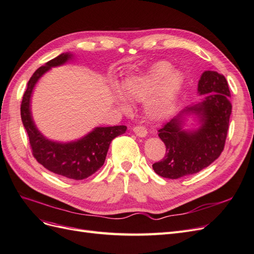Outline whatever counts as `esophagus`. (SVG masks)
Returning a JSON list of instances; mask_svg holds the SVG:
<instances>
[{
    "instance_id": "1",
    "label": "esophagus",
    "mask_w": 254,
    "mask_h": 254,
    "mask_svg": "<svg viewBox=\"0 0 254 254\" xmlns=\"http://www.w3.org/2000/svg\"><path fill=\"white\" fill-rule=\"evenodd\" d=\"M133 132L137 135V136H141V137H144L147 135V129H146L144 126H135L133 127Z\"/></svg>"
}]
</instances>
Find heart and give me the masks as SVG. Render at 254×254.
<instances>
[{
  "label": "heart",
  "instance_id": "heart-1",
  "mask_svg": "<svg viewBox=\"0 0 254 254\" xmlns=\"http://www.w3.org/2000/svg\"><path fill=\"white\" fill-rule=\"evenodd\" d=\"M172 68L171 64L160 61L146 72L128 78L123 86L125 96L133 103L147 101L146 110L152 119L168 117L175 109L184 83L183 74ZM115 102L123 111H130V106L119 93L115 95Z\"/></svg>",
  "mask_w": 254,
  "mask_h": 254
}]
</instances>
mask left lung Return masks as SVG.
<instances>
[{"mask_svg":"<svg viewBox=\"0 0 254 254\" xmlns=\"http://www.w3.org/2000/svg\"><path fill=\"white\" fill-rule=\"evenodd\" d=\"M199 94L204 97L159 129L165 144L164 158L152 164L159 176L178 179L200 172L216 160L225 148L232 111L228 81L224 75L205 71L198 82ZM194 113L201 127L194 132L183 129L184 115Z\"/></svg>","mask_w":254,"mask_h":254,"instance_id":"8db88e82","label":"left lung"}]
</instances>
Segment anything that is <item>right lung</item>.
<instances>
[{
    "label": "right lung",
    "mask_w": 254,
    "mask_h": 254,
    "mask_svg": "<svg viewBox=\"0 0 254 254\" xmlns=\"http://www.w3.org/2000/svg\"><path fill=\"white\" fill-rule=\"evenodd\" d=\"M72 55L61 54L40 66L30 77L21 103V119L28 134L33 156L50 172L73 180H82L101 168L106 160L111 141L125 133L126 126L96 127L82 139L71 143L50 141L35 126L30 114V96L36 82L52 66L65 64Z\"/></svg>",
    "instance_id": "obj_1"
}]
</instances>
